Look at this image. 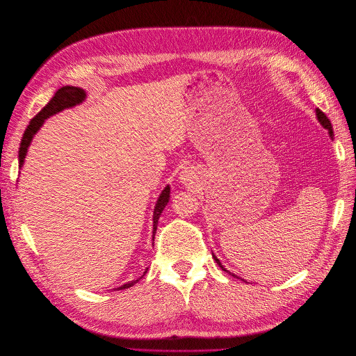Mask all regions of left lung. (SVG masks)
Masks as SVG:
<instances>
[{
    "instance_id": "8db88e82",
    "label": "left lung",
    "mask_w": 356,
    "mask_h": 356,
    "mask_svg": "<svg viewBox=\"0 0 356 356\" xmlns=\"http://www.w3.org/2000/svg\"><path fill=\"white\" fill-rule=\"evenodd\" d=\"M316 115H318V120L321 121L322 126H323L325 129H328V130H330V134H331V138H332V126H331V121L328 120V117H326V115H325V113H323L321 109H316ZM214 259H216V262L218 264V266L222 268L223 271H227L226 268H225L222 264H220V261H218V259H217L216 256H214ZM227 273H229V271H227ZM232 275H234V274H232ZM234 277H235V275H234Z\"/></svg>"
}]
</instances>
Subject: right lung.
<instances>
[{
  "label": "right lung",
  "instance_id": "obj_1",
  "mask_svg": "<svg viewBox=\"0 0 356 356\" xmlns=\"http://www.w3.org/2000/svg\"><path fill=\"white\" fill-rule=\"evenodd\" d=\"M85 99V91L81 90V88H76V86H63V88H60L58 91L55 92L54 97L51 99V102L46 104V106L38 112L35 117L31 120V122L28 124V127L22 136V140H21V147H19V168L24 166V160H25V156H26V151H28V147H30V143L34 138V134L37 133V130L42 127V124L44 122L46 118L52 117V115L58 113L67 108H72V106H76V104H79L82 100ZM169 193H170V188L169 186L161 191V195L157 200L156 204V209H154V234L156 235V229H157V223H159V218L161 216V211L165 209L166 204L169 202ZM152 239H154V236H152ZM147 274V271H145ZM138 280H133L130 283H126L122 284L120 289H129L130 286L136 284Z\"/></svg>",
  "mask_w": 356,
  "mask_h": 356
}]
</instances>
